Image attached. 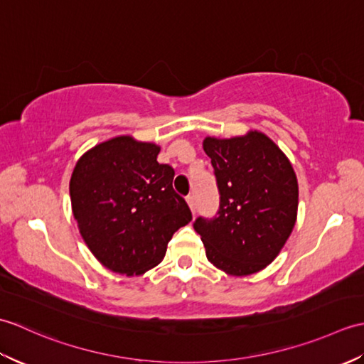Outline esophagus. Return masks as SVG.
<instances>
[{
  "mask_svg": "<svg viewBox=\"0 0 364 364\" xmlns=\"http://www.w3.org/2000/svg\"><path fill=\"white\" fill-rule=\"evenodd\" d=\"M186 202H188V205H189V208H191L192 214H196V208H197L196 197H194V196H188V197H186Z\"/></svg>",
  "mask_w": 364,
  "mask_h": 364,
  "instance_id": "1",
  "label": "esophagus"
}]
</instances>
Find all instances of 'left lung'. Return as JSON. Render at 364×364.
Segmentation results:
<instances>
[{"label":"left lung","instance_id":"left-lung-1","mask_svg":"<svg viewBox=\"0 0 364 364\" xmlns=\"http://www.w3.org/2000/svg\"><path fill=\"white\" fill-rule=\"evenodd\" d=\"M220 202L194 230L206 258L230 275H250L280 253L297 219L299 186L284 153L258 131L244 137H206Z\"/></svg>","mask_w":364,"mask_h":364}]
</instances>
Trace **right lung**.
I'll list each match as a JSON object with an SVG mask.
<instances>
[{"mask_svg": "<svg viewBox=\"0 0 364 364\" xmlns=\"http://www.w3.org/2000/svg\"><path fill=\"white\" fill-rule=\"evenodd\" d=\"M159 146L114 137L82 154L70 180L80 233L90 252L117 274L141 275L162 261L173 233L192 213L156 161Z\"/></svg>", "mask_w": 364, "mask_h": 364, "instance_id": "right-lung-1", "label": "right lung"}]
</instances>
